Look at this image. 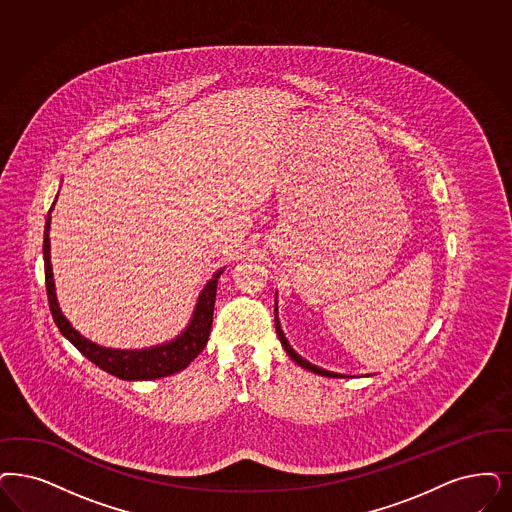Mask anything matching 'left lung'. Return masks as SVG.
Instances as JSON below:
<instances>
[{
  "label": "left lung",
  "mask_w": 512,
  "mask_h": 512,
  "mask_svg": "<svg viewBox=\"0 0 512 512\" xmlns=\"http://www.w3.org/2000/svg\"><path fill=\"white\" fill-rule=\"evenodd\" d=\"M275 330H277V336H279V341H281V345H283L284 351H286V355H288L290 359L294 360L298 366H302V368L309 370V372H313V374L324 376V378H349V376H343V374H336V372L324 370V368L317 366V364H311L309 360L303 359L302 355H298V353L292 349V345L288 343L286 336H284L283 328H281V321H279V305H277V294H275Z\"/></svg>",
  "instance_id": "left-lung-1"
}]
</instances>
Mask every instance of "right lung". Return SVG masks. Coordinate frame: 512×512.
<instances>
[{
	"label": "right lung",
	"instance_id": "right-lung-1",
	"mask_svg": "<svg viewBox=\"0 0 512 512\" xmlns=\"http://www.w3.org/2000/svg\"><path fill=\"white\" fill-rule=\"evenodd\" d=\"M57 199L58 195L53 201V207L49 210L47 222H45L43 262H45V286H47L49 307L60 334L70 341L85 359L91 360L98 368H102L104 372L112 374L115 378L127 379V381H150V379L167 378L188 368L191 360L205 349L209 341L212 313H214V302H216V286L226 267L218 269L207 281L197 298L188 326L176 338L153 347H144V349H114V347L98 345L95 341L85 338L83 334H79L58 305L53 264H51V239H49L51 212L55 209Z\"/></svg>",
	"mask_w": 512,
	"mask_h": 512
}]
</instances>
